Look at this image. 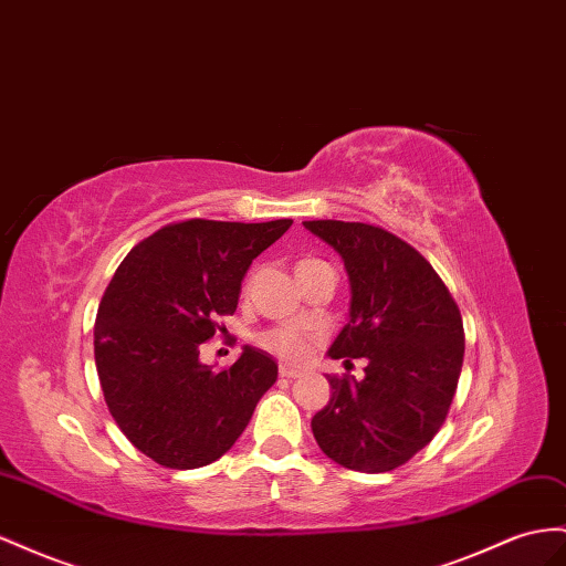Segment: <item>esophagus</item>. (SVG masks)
Segmentation results:
<instances>
[{"label": "esophagus", "instance_id": "34e87169", "mask_svg": "<svg viewBox=\"0 0 566 566\" xmlns=\"http://www.w3.org/2000/svg\"><path fill=\"white\" fill-rule=\"evenodd\" d=\"M283 378H297L300 376V371L297 369H290V366H281V371H279Z\"/></svg>", "mask_w": 566, "mask_h": 566}]
</instances>
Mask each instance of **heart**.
I'll return each instance as SVG.
<instances>
[{
  "instance_id": "b5f03b06",
  "label": "heart",
  "mask_w": 566,
  "mask_h": 566,
  "mask_svg": "<svg viewBox=\"0 0 566 566\" xmlns=\"http://www.w3.org/2000/svg\"><path fill=\"white\" fill-rule=\"evenodd\" d=\"M314 262L316 259H302L297 266L314 264ZM256 343L283 361H302L310 353V333L295 324L273 326L264 333H259Z\"/></svg>"
}]
</instances>
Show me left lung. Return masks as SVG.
<instances>
[{
    "instance_id": "left-lung-1",
    "label": "left lung",
    "mask_w": 566,
    "mask_h": 566,
    "mask_svg": "<svg viewBox=\"0 0 566 566\" xmlns=\"http://www.w3.org/2000/svg\"><path fill=\"white\" fill-rule=\"evenodd\" d=\"M340 254L349 318L328 357L366 359L364 378L331 376L312 419L335 464L392 471L429 446L448 417L464 361V326L446 283L405 240L369 223L304 221Z\"/></svg>"
}]
</instances>
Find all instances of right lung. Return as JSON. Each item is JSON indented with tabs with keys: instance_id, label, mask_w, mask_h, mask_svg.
Instances as JSON below:
<instances>
[{
	"instance_id": "add662e5",
	"label": "right lung",
	"mask_w": 566,
	"mask_h": 566,
	"mask_svg": "<svg viewBox=\"0 0 566 566\" xmlns=\"http://www.w3.org/2000/svg\"><path fill=\"white\" fill-rule=\"evenodd\" d=\"M290 219L164 226L128 252L102 297L95 364L106 407L133 446L169 469L217 462L245 431L279 364L245 345L231 369L200 361L233 314L242 279Z\"/></svg>"
}]
</instances>
